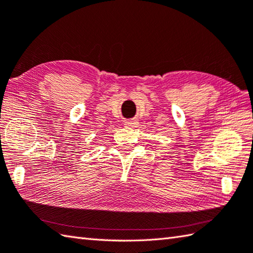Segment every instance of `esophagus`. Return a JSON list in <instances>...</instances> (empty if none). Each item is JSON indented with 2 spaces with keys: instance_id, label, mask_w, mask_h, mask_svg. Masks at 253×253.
<instances>
[{
  "instance_id": "obj_1",
  "label": "esophagus",
  "mask_w": 253,
  "mask_h": 253,
  "mask_svg": "<svg viewBox=\"0 0 253 253\" xmlns=\"http://www.w3.org/2000/svg\"><path fill=\"white\" fill-rule=\"evenodd\" d=\"M124 125H125L126 127H131L132 128V127H136L138 125V123H137V121H126Z\"/></svg>"
}]
</instances>
